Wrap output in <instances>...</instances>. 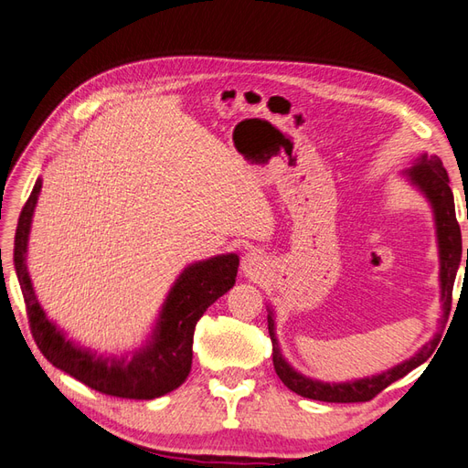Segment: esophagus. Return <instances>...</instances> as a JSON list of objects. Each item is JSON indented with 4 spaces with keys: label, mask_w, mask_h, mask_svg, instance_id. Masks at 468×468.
Segmentation results:
<instances>
[{
    "label": "esophagus",
    "mask_w": 468,
    "mask_h": 468,
    "mask_svg": "<svg viewBox=\"0 0 468 468\" xmlns=\"http://www.w3.org/2000/svg\"><path fill=\"white\" fill-rule=\"evenodd\" d=\"M242 271L248 277H260L265 273V260L258 254V251H248L242 258Z\"/></svg>",
    "instance_id": "obj_1"
}]
</instances>
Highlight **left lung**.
Instances as JSON below:
<instances>
[{
    "mask_svg": "<svg viewBox=\"0 0 468 468\" xmlns=\"http://www.w3.org/2000/svg\"><path fill=\"white\" fill-rule=\"evenodd\" d=\"M401 176L406 179L415 191L421 193L425 200L431 207L433 222H435V236H437V250H439V301H441V324L439 331L433 335L427 345H423L413 356L403 360L391 368L374 374L356 378V380L346 382H323L314 380L305 374L295 370L292 364L283 356L280 340L275 335V313L271 305H268V328L273 345V368L280 380L295 391L297 396L319 399V401H331V403H355V401H368L376 394H380L384 388L394 384L399 378L410 374L411 370L421 366L429 356H431L433 348L437 346L441 331L449 319L451 311V295L454 277H457L461 254H463V242H461V229L457 222V214H454V198L449 186V175L443 167V163L437 155L421 154L413 161V165L406 171H401ZM466 268H468V248H466Z\"/></svg>",
    "mask_w": 468,
    "mask_h": 468,
    "instance_id": "left-lung-1",
    "label": "left lung"
}]
</instances>
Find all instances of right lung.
I'll use <instances>...</instances> for the list:
<instances>
[{"mask_svg": "<svg viewBox=\"0 0 468 468\" xmlns=\"http://www.w3.org/2000/svg\"><path fill=\"white\" fill-rule=\"evenodd\" d=\"M41 188L43 179L39 176L17 222L14 263L27 305L31 333L45 358L58 370L106 396L155 399L179 388L191 372L195 326L212 303L234 287L239 265L238 254H218L188 263L176 275L151 333L137 348L123 350L120 355L86 348L69 338L48 317L37 299L29 275V234Z\"/></svg>", "mask_w": 468, "mask_h": 468, "instance_id": "obj_1", "label": "right lung"}]
</instances>
